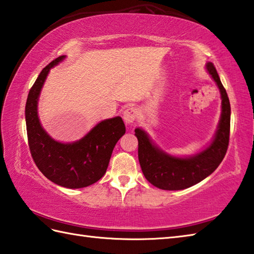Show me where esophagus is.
Listing matches in <instances>:
<instances>
[{"instance_id":"34e87169","label":"esophagus","mask_w":254,"mask_h":254,"mask_svg":"<svg viewBox=\"0 0 254 254\" xmlns=\"http://www.w3.org/2000/svg\"><path fill=\"white\" fill-rule=\"evenodd\" d=\"M137 109L136 108L134 107H128L127 109L124 110L123 112V119L124 121H126V123L130 124V123H133L134 121H135V119L137 117Z\"/></svg>"}]
</instances>
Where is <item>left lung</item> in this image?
<instances>
[{"instance_id":"8db88e82","label":"left lung","mask_w":254,"mask_h":254,"mask_svg":"<svg viewBox=\"0 0 254 254\" xmlns=\"http://www.w3.org/2000/svg\"><path fill=\"white\" fill-rule=\"evenodd\" d=\"M206 69L217 84L222 97V116L214 139L208 146L191 157H175L155 146L147 133L135 128L138 139V161L147 181L161 190H183L201 182L216 170L229 144L230 102L213 63Z\"/></svg>"}]
</instances>
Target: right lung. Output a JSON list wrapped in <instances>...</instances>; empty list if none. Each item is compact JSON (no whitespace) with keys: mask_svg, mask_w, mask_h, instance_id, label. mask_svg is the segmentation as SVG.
I'll return each instance as SVG.
<instances>
[{"mask_svg":"<svg viewBox=\"0 0 254 254\" xmlns=\"http://www.w3.org/2000/svg\"><path fill=\"white\" fill-rule=\"evenodd\" d=\"M64 59L61 56L48 64L29 90L25 108L27 136L31 157L48 179L64 188L79 189L104 177L126 126L121 117L107 119L74 143L58 142L44 130L38 118L39 95L50 68Z\"/></svg>","mask_w":254,"mask_h":254,"instance_id":"add662e5","label":"right lung"}]
</instances>
